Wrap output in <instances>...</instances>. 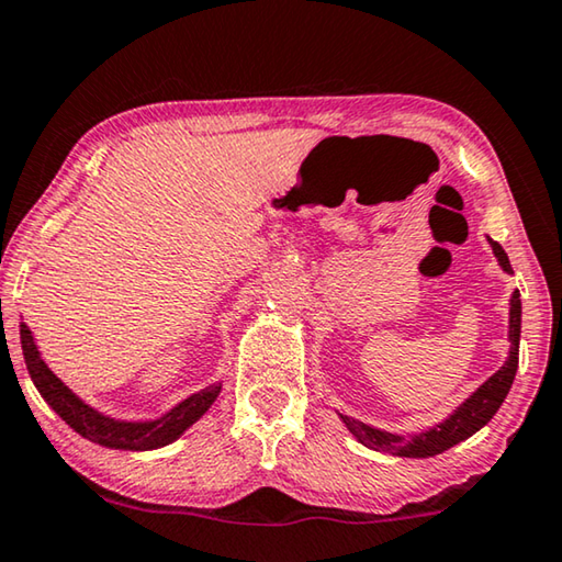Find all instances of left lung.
I'll return each instance as SVG.
<instances>
[{"instance_id": "8db88e82", "label": "left lung", "mask_w": 562, "mask_h": 562, "mask_svg": "<svg viewBox=\"0 0 562 562\" xmlns=\"http://www.w3.org/2000/svg\"><path fill=\"white\" fill-rule=\"evenodd\" d=\"M490 245H493V252L497 257V262L503 265V270L513 272L505 249L497 243H493V239H490ZM518 352H520V292L515 290V295L510 300V358H507L503 368L497 370L493 378L485 380L483 385H480L475 393L448 417V420H442L440 425H435L420 435L403 438V435L375 430V427L352 420V417L347 415H340V417L347 425V430H350L355 438L364 445V448L390 452V456H400V458L440 456V452L452 448V445H458L465 438H470V435H475L480 427L487 425L490 417L497 413V407L503 405V400L507 397V393H510L515 372H518Z\"/></svg>"}]
</instances>
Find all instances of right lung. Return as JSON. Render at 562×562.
Masks as SVG:
<instances>
[{
  "label": "right lung",
  "mask_w": 562,
  "mask_h": 562,
  "mask_svg": "<svg viewBox=\"0 0 562 562\" xmlns=\"http://www.w3.org/2000/svg\"><path fill=\"white\" fill-rule=\"evenodd\" d=\"M22 335V352L26 370L37 385L40 395L47 400L49 407L65 420L72 430H77L82 438L92 440L97 445H104V448L114 450H155L162 448V445L172 442L180 438V435L190 427L194 420L207 413V407L215 403L220 395V385H210L202 393L187 397L184 403L177 405L172 413L159 417L155 423H117L112 417H104L85 405L72 390H69L65 382H61L55 372H52L44 360L40 358L37 345L32 340L30 327H20Z\"/></svg>",
  "instance_id": "obj_1"
}]
</instances>
